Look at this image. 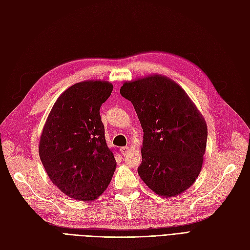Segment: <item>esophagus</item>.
<instances>
[{
  "instance_id": "34e87169",
  "label": "esophagus",
  "mask_w": 250,
  "mask_h": 250,
  "mask_svg": "<svg viewBox=\"0 0 250 250\" xmlns=\"http://www.w3.org/2000/svg\"><path fill=\"white\" fill-rule=\"evenodd\" d=\"M129 150H130V149H129V147H122L121 149H120V151H121V154L124 155V156L128 154Z\"/></svg>"
}]
</instances>
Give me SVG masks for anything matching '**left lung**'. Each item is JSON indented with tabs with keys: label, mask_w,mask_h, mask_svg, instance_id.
<instances>
[{
	"label": "left lung",
	"mask_w": 250,
	"mask_h": 250,
	"mask_svg": "<svg viewBox=\"0 0 250 250\" xmlns=\"http://www.w3.org/2000/svg\"><path fill=\"white\" fill-rule=\"evenodd\" d=\"M121 95L131 101L144 141L139 175L151 190L176 196L199 177L207 146V124L186 92L167 76L125 82Z\"/></svg>",
	"instance_id": "obj_1"
}]
</instances>
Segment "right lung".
Wrapping results in <instances>:
<instances>
[{
    "label": "right lung",
    "instance_id": "obj_1",
    "mask_svg": "<svg viewBox=\"0 0 250 250\" xmlns=\"http://www.w3.org/2000/svg\"><path fill=\"white\" fill-rule=\"evenodd\" d=\"M111 92L106 81L74 83L57 99L43 126L41 162L51 182L71 199L96 200L114 176L117 163L99 113Z\"/></svg>",
    "mask_w": 250,
    "mask_h": 250
}]
</instances>
